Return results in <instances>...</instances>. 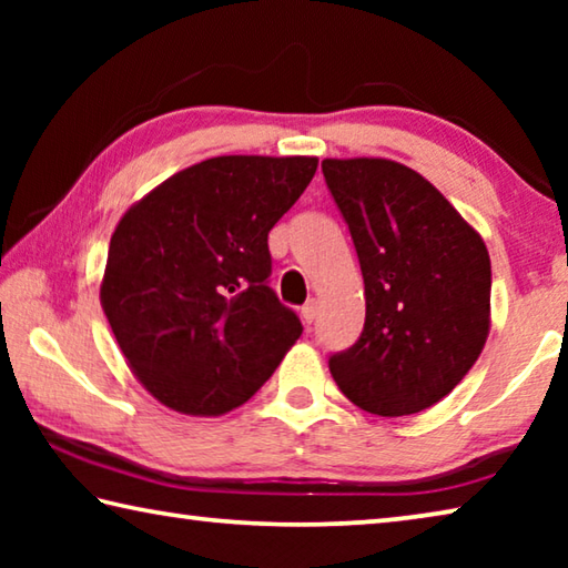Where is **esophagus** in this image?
<instances>
[{
	"mask_svg": "<svg viewBox=\"0 0 568 568\" xmlns=\"http://www.w3.org/2000/svg\"><path fill=\"white\" fill-rule=\"evenodd\" d=\"M318 311H321V305H318V301H307L305 305H303V311H301V315H303V321L311 325L315 318H318Z\"/></svg>",
	"mask_w": 568,
	"mask_h": 568,
	"instance_id": "esophagus-1",
	"label": "esophagus"
}]
</instances>
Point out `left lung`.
<instances>
[{"mask_svg": "<svg viewBox=\"0 0 568 568\" xmlns=\"http://www.w3.org/2000/svg\"><path fill=\"white\" fill-rule=\"evenodd\" d=\"M365 283V323L331 355L343 396L376 416H410L464 381L491 331L484 237L418 175L386 158L323 160Z\"/></svg>", "mask_w": 568, "mask_h": 568, "instance_id": "1", "label": "left lung"}]
</instances>
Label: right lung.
Returning a JSON list of instances; mask_svg holds the SVG:
<instances>
[{
  "label": "right lung",
  "mask_w": 568,
  "mask_h": 568,
  "mask_svg": "<svg viewBox=\"0 0 568 568\" xmlns=\"http://www.w3.org/2000/svg\"><path fill=\"white\" fill-rule=\"evenodd\" d=\"M318 158L223 155L160 182L120 217L100 303L134 378L185 416L255 396L303 325L267 287V233Z\"/></svg>",
  "instance_id": "1"
}]
</instances>
